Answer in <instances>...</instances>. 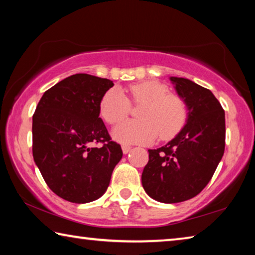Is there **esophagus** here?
I'll return each mask as SVG.
<instances>
[{"mask_svg":"<svg viewBox=\"0 0 255 255\" xmlns=\"http://www.w3.org/2000/svg\"><path fill=\"white\" fill-rule=\"evenodd\" d=\"M122 148H123V153L124 154H128L129 152H130V149H131L130 146H128V145H123Z\"/></svg>","mask_w":255,"mask_h":255,"instance_id":"1","label":"esophagus"}]
</instances>
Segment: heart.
<instances>
[{
  "label": "heart",
  "mask_w": 255,
  "mask_h": 255,
  "mask_svg": "<svg viewBox=\"0 0 255 255\" xmlns=\"http://www.w3.org/2000/svg\"><path fill=\"white\" fill-rule=\"evenodd\" d=\"M131 100L143 103L138 120H126L112 130L116 140L124 144H149L161 136H174L187 120V107L179 96L170 93L165 84L144 81L129 86ZM100 115L108 124L115 125L126 117L130 109L128 98L119 88H111L100 101Z\"/></svg>",
  "instance_id": "1"
}]
</instances>
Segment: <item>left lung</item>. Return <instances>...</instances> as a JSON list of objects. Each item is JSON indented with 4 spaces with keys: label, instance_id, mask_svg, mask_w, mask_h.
<instances>
[{
    "label": "left lung",
    "instance_id": "1",
    "mask_svg": "<svg viewBox=\"0 0 255 255\" xmlns=\"http://www.w3.org/2000/svg\"><path fill=\"white\" fill-rule=\"evenodd\" d=\"M187 107V120L173 139L148 149L141 174L145 192L163 204L196 197L210 179L225 150V112L213 92L184 77H170Z\"/></svg>",
    "mask_w": 255,
    "mask_h": 255
}]
</instances>
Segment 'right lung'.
I'll return each mask as SVG.
<instances>
[{"label":"right lung","instance_id":"obj_1","mask_svg":"<svg viewBox=\"0 0 255 255\" xmlns=\"http://www.w3.org/2000/svg\"><path fill=\"white\" fill-rule=\"evenodd\" d=\"M112 81L75 74L44 93L32 117V154L42 178L58 197L75 204L100 198L123 157L100 116ZM92 142H105L92 148Z\"/></svg>","mask_w":255,"mask_h":255}]
</instances>
